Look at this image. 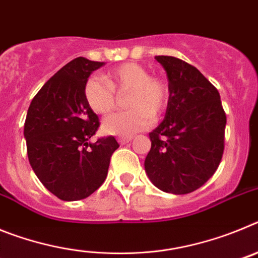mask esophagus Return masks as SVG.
Wrapping results in <instances>:
<instances>
[{
	"mask_svg": "<svg viewBox=\"0 0 258 258\" xmlns=\"http://www.w3.org/2000/svg\"><path fill=\"white\" fill-rule=\"evenodd\" d=\"M132 140H133V137H132V136H127V137L122 136V137H118V138H117V141L121 143V145H125V143L131 142Z\"/></svg>",
	"mask_w": 258,
	"mask_h": 258,
	"instance_id": "1",
	"label": "esophagus"
}]
</instances>
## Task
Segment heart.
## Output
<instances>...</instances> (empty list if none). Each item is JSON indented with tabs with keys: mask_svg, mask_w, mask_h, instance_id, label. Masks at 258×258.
<instances>
[{
	"mask_svg": "<svg viewBox=\"0 0 258 258\" xmlns=\"http://www.w3.org/2000/svg\"><path fill=\"white\" fill-rule=\"evenodd\" d=\"M104 79L92 76L86 81L84 94L89 107L99 115L112 112L117 94L129 92L126 112L115 113L102 122L103 132L112 136H131L151 126L152 116L160 117L170 101L169 84L164 77L154 76L137 63H124L111 68Z\"/></svg>",
	"mask_w": 258,
	"mask_h": 258,
	"instance_id": "heart-1",
	"label": "heart"
}]
</instances>
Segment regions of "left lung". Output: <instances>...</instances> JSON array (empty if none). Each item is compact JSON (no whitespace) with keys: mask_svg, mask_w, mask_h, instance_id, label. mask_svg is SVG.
<instances>
[{"mask_svg":"<svg viewBox=\"0 0 258 258\" xmlns=\"http://www.w3.org/2000/svg\"><path fill=\"white\" fill-rule=\"evenodd\" d=\"M165 68L170 101L165 118L150 133L145 169L165 192L183 195L202 187L221 163L226 113L220 93L198 68L174 56H155Z\"/></svg>","mask_w":258,"mask_h":258,"instance_id":"8db88e82","label":"left lung"}]
</instances>
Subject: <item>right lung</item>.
<instances>
[{
    "label": "right lung",
    "instance_id": "obj_1",
    "mask_svg": "<svg viewBox=\"0 0 258 258\" xmlns=\"http://www.w3.org/2000/svg\"><path fill=\"white\" fill-rule=\"evenodd\" d=\"M103 61L79 56L47 80L29 104L24 124L29 164L41 183L66 202L81 200L101 187L115 137L90 143L101 125L84 94L93 71Z\"/></svg>",
    "mask_w": 258,
    "mask_h": 258
}]
</instances>
